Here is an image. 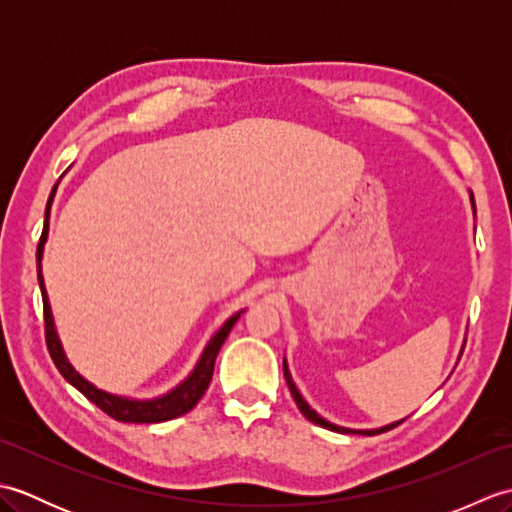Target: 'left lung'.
I'll list each match as a JSON object with an SVG mask.
<instances>
[{
    "label": "left lung",
    "instance_id": "obj_1",
    "mask_svg": "<svg viewBox=\"0 0 512 512\" xmlns=\"http://www.w3.org/2000/svg\"><path fill=\"white\" fill-rule=\"evenodd\" d=\"M471 204H473V211H475V198H473V193H471ZM284 376H286V383H288V389H290V394H292V398H295V402H297V407H299V411L303 413V416H306L310 422H314V424H319V427H323V429H330V431H336V433H358V436H374V433H380V431H389V429H394V427H398V424L402 422V420H398V422H391V424H387V427H380V429H347V427H339V424H332V422H328L325 418H321L317 411L314 409H310V405L306 400H303V396L299 394V389H297V385L292 383V376H290V372H288V365H286V358H284Z\"/></svg>",
    "mask_w": 512,
    "mask_h": 512
}]
</instances>
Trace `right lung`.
Masks as SVG:
<instances>
[{
  "mask_svg": "<svg viewBox=\"0 0 512 512\" xmlns=\"http://www.w3.org/2000/svg\"><path fill=\"white\" fill-rule=\"evenodd\" d=\"M54 191H57V184H54V189L50 193V200H48V206H46V222H43V233H41L39 246H37V277H39V288H41V297H43L46 345H48V352L52 356L54 365H57L61 376L68 380L70 385H74L85 398L94 402L96 407L103 409L107 416L118 420V422H147L149 424V422H167V420H173L178 416H184V413L191 411L195 405H198L200 398L204 396V391L209 389L217 352H220V347L226 341L228 332L233 330V325L237 323L239 314H242L244 310L235 312L233 317L228 319L222 325V328L213 334V339L206 343L198 365L193 367V372L187 378H184L178 387H173L171 391H167L165 396H158V398H151V400H132V398L107 394V391H103V389H96L81 374H76L74 367L68 363V358H65V352L61 347L57 330H54V319H52V312H50L48 292H46V286H43L41 257H43V244H46V239H48V217H50V202L54 198Z\"/></svg>",
  "mask_w": 512,
  "mask_h": 512,
  "instance_id": "1",
  "label": "right lung"
}]
</instances>
